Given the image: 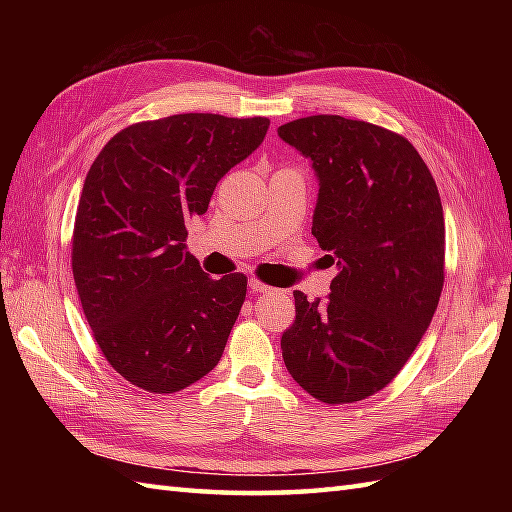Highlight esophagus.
<instances>
[{
    "label": "esophagus",
    "instance_id": "34e87169",
    "mask_svg": "<svg viewBox=\"0 0 512 512\" xmlns=\"http://www.w3.org/2000/svg\"><path fill=\"white\" fill-rule=\"evenodd\" d=\"M248 286H250V290L255 292V295H273V292H275V288H270V286L262 284V281H257V279H250Z\"/></svg>",
    "mask_w": 512,
    "mask_h": 512
}]
</instances>
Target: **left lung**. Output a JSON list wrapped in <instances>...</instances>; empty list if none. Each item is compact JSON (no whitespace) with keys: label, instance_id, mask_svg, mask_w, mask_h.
Wrapping results in <instances>:
<instances>
[{"label":"left lung","instance_id":"8db88e82","mask_svg":"<svg viewBox=\"0 0 512 512\" xmlns=\"http://www.w3.org/2000/svg\"><path fill=\"white\" fill-rule=\"evenodd\" d=\"M319 180L312 235L339 273L325 301L295 290L281 336L290 376L343 405L396 378L427 332L444 284V213L429 167L407 138L319 114L281 125Z\"/></svg>","mask_w":512,"mask_h":512}]
</instances>
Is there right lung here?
<instances>
[{"label": "right lung", "mask_w": 512, "mask_h": 512, "mask_svg": "<svg viewBox=\"0 0 512 512\" xmlns=\"http://www.w3.org/2000/svg\"><path fill=\"white\" fill-rule=\"evenodd\" d=\"M264 116L176 114L118 132L88 171L72 235V273L118 374L173 394L220 363L246 299L242 273L211 279L187 250V222L237 162L262 145Z\"/></svg>", "instance_id": "right-lung-1"}]
</instances>
